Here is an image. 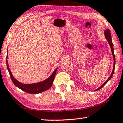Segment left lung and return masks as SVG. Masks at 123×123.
I'll return each mask as SVG.
<instances>
[{
  "instance_id": "1",
  "label": "left lung",
  "mask_w": 123,
  "mask_h": 123,
  "mask_svg": "<svg viewBox=\"0 0 123 123\" xmlns=\"http://www.w3.org/2000/svg\"><path fill=\"white\" fill-rule=\"evenodd\" d=\"M104 35H105V37L106 38V39L107 40V41H108V42L110 46H111V53H112V55L113 56V58H114V65H113V69L112 72H111V76H110L108 78V79L106 80V81L104 82V83L103 84V85L101 86H100V87H99L98 88H97L96 89V90H95V91L99 90V89H101L103 87H104V86H105L106 84H107V82L111 79V77H112L113 74V73H114V72L115 65V55H114V48H113V43H112V41H111V31H110V30H109V29H107V30H105V31H104Z\"/></svg>"
}]
</instances>
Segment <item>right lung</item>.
Returning a JSON list of instances; mask_svg holds the SVG:
<instances>
[{"label":"right lung","instance_id":"obj_1","mask_svg":"<svg viewBox=\"0 0 123 123\" xmlns=\"http://www.w3.org/2000/svg\"><path fill=\"white\" fill-rule=\"evenodd\" d=\"M7 57H8V55L6 56V66L9 73L10 74L11 79H12L15 86L21 89V90L25 92L31 93V94H37V93H41L47 90L52 86L57 68L54 71V72L52 73V74L51 75L50 77L47 78V80H45L44 81L33 84H23L18 81L12 76L10 69L9 67L8 62L7 61Z\"/></svg>","mask_w":123,"mask_h":123}]
</instances>
